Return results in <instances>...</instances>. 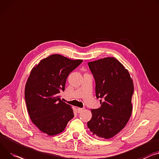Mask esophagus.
Returning <instances> with one entry per match:
<instances>
[{"label":"esophagus","mask_w":159,"mask_h":159,"mask_svg":"<svg viewBox=\"0 0 159 159\" xmlns=\"http://www.w3.org/2000/svg\"><path fill=\"white\" fill-rule=\"evenodd\" d=\"M84 108H77V111H78V113L82 112V111L84 110Z\"/></svg>","instance_id":"34e87169"}]
</instances>
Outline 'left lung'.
<instances>
[{
  "label": "left lung",
  "mask_w": 159,
  "mask_h": 159,
  "mask_svg": "<svg viewBox=\"0 0 159 159\" xmlns=\"http://www.w3.org/2000/svg\"><path fill=\"white\" fill-rule=\"evenodd\" d=\"M88 65L95 80L96 96L103 102L99 108L91 109L88 127L93 135L109 139L118 134L131 117L133 82L128 70L115 57H105Z\"/></svg>",
  "instance_id": "obj_1"
}]
</instances>
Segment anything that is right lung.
<instances>
[{
	"label": "right lung",
	"instance_id": "add662e5",
	"mask_svg": "<svg viewBox=\"0 0 159 159\" xmlns=\"http://www.w3.org/2000/svg\"><path fill=\"white\" fill-rule=\"evenodd\" d=\"M82 61L52 54L32 68L25 98L30 119L40 131L49 136L61 133L74 117L73 110L61 100L60 93L65 89L69 74Z\"/></svg>",
	"mask_w": 159,
	"mask_h": 159
}]
</instances>
